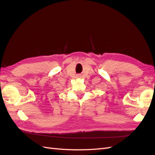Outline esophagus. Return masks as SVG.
Instances as JSON below:
<instances>
[{
    "label": "esophagus",
    "instance_id": "esophagus-1",
    "mask_svg": "<svg viewBox=\"0 0 155 155\" xmlns=\"http://www.w3.org/2000/svg\"><path fill=\"white\" fill-rule=\"evenodd\" d=\"M81 76H80V75H78V77H80Z\"/></svg>",
    "mask_w": 155,
    "mask_h": 155
}]
</instances>
